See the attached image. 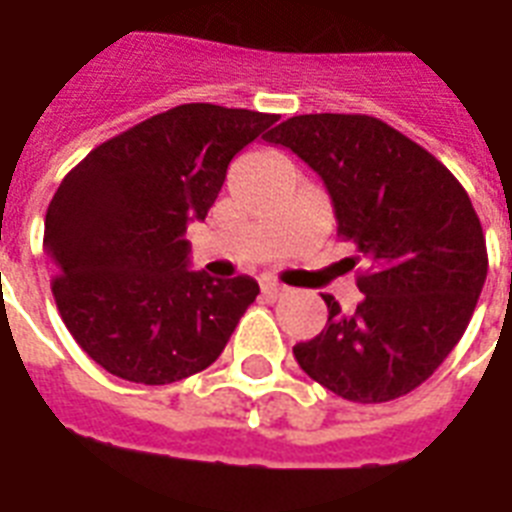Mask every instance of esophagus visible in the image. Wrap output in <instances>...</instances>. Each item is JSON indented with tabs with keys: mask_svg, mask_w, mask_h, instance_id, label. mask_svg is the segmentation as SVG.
<instances>
[{
	"mask_svg": "<svg viewBox=\"0 0 512 512\" xmlns=\"http://www.w3.org/2000/svg\"><path fill=\"white\" fill-rule=\"evenodd\" d=\"M261 294H264L267 300H278V297L286 294V286L278 281H270V278H264V281H261Z\"/></svg>",
	"mask_w": 512,
	"mask_h": 512,
	"instance_id": "obj_1",
	"label": "esophagus"
}]
</instances>
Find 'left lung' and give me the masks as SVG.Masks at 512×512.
Returning a JSON list of instances; mask_svg holds the SVG:
<instances>
[{"mask_svg": "<svg viewBox=\"0 0 512 512\" xmlns=\"http://www.w3.org/2000/svg\"><path fill=\"white\" fill-rule=\"evenodd\" d=\"M311 166L333 199L338 237L363 261L354 313L324 294L327 327L297 343L313 382L384 404L434 374L461 341L488 272L464 185L417 141L368 114H302L267 136Z\"/></svg>", "mask_w": 512, "mask_h": 512, "instance_id": "1", "label": "left lung"}]
</instances>
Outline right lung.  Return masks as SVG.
<instances>
[{"label":"right lung","instance_id":"1","mask_svg":"<svg viewBox=\"0 0 512 512\" xmlns=\"http://www.w3.org/2000/svg\"><path fill=\"white\" fill-rule=\"evenodd\" d=\"M275 122L278 114L185 103L67 171L43 234L51 292L70 335L108 374L171 384L220 357L259 283L190 272L182 234L188 220L207 218L231 158Z\"/></svg>","mask_w":512,"mask_h":512}]
</instances>
